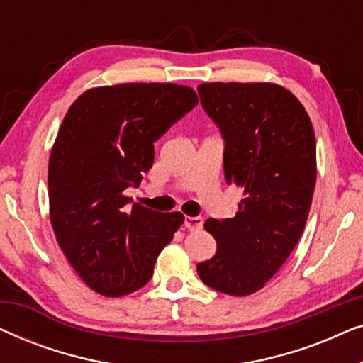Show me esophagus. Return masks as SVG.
<instances>
[{
  "mask_svg": "<svg viewBox=\"0 0 363 363\" xmlns=\"http://www.w3.org/2000/svg\"><path fill=\"white\" fill-rule=\"evenodd\" d=\"M203 218L201 216H185V228L190 231L201 230Z\"/></svg>",
  "mask_w": 363,
  "mask_h": 363,
  "instance_id": "esophagus-1",
  "label": "esophagus"
}]
</instances>
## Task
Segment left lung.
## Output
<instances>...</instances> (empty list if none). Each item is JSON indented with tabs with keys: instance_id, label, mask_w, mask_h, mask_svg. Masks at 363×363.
I'll return each instance as SVG.
<instances>
[{
	"instance_id": "8db88e82",
	"label": "left lung",
	"mask_w": 363,
	"mask_h": 363,
	"mask_svg": "<svg viewBox=\"0 0 363 363\" xmlns=\"http://www.w3.org/2000/svg\"><path fill=\"white\" fill-rule=\"evenodd\" d=\"M220 128L228 185L245 191L233 218L205 223L216 255L198 262L200 279L230 296H250L279 271L304 231L315 186V135L302 104L269 82L198 86Z\"/></svg>"
}]
</instances>
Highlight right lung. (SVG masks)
I'll return each instance as SVG.
<instances>
[{
	"label": "right lung",
	"instance_id": "add662e5",
	"mask_svg": "<svg viewBox=\"0 0 363 363\" xmlns=\"http://www.w3.org/2000/svg\"><path fill=\"white\" fill-rule=\"evenodd\" d=\"M198 104L177 84H118L76 99L49 158L51 225L81 279L118 297L150 281L157 256L182 226V213H158L123 195L150 170L155 143Z\"/></svg>",
	"mask_w": 363,
	"mask_h": 363
}]
</instances>
